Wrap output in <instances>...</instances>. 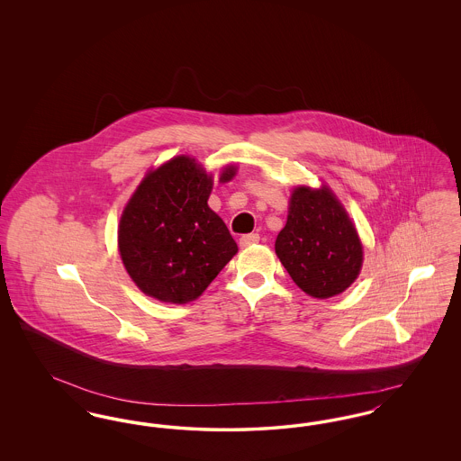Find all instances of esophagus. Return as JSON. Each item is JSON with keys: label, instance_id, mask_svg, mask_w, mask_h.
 <instances>
[{"label": "esophagus", "instance_id": "1", "mask_svg": "<svg viewBox=\"0 0 461 461\" xmlns=\"http://www.w3.org/2000/svg\"><path fill=\"white\" fill-rule=\"evenodd\" d=\"M259 241V235L258 233H249V235H241L240 247H250L256 245Z\"/></svg>", "mask_w": 461, "mask_h": 461}]
</instances>
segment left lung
<instances>
[{
    "label": "left lung",
    "mask_w": 461,
    "mask_h": 461,
    "mask_svg": "<svg viewBox=\"0 0 461 461\" xmlns=\"http://www.w3.org/2000/svg\"><path fill=\"white\" fill-rule=\"evenodd\" d=\"M275 250L295 285L318 299L344 292L363 264L357 231L327 186L294 190Z\"/></svg>",
    "instance_id": "8db88e82"
}]
</instances>
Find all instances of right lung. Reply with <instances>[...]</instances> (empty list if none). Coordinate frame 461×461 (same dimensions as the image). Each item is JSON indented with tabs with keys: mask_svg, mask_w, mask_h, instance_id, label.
Wrapping results in <instances>:
<instances>
[{
	"mask_svg": "<svg viewBox=\"0 0 461 461\" xmlns=\"http://www.w3.org/2000/svg\"><path fill=\"white\" fill-rule=\"evenodd\" d=\"M237 167L222 171L230 181ZM212 176L176 157L145 176L119 224V252L132 282L162 303L186 304L211 285L239 247L209 209Z\"/></svg>",
	"mask_w": 461,
	"mask_h": 461,
	"instance_id": "obj_1",
	"label": "right lung"
}]
</instances>
